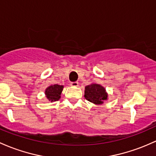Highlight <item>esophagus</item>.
<instances>
[{"label": "esophagus", "mask_w": 156, "mask_h": 156, "mask_svg": "<svg viewBox=\"0 0 156 156\" xmlns=\"http://www.w3.org/2000/svg\"><path fill=\"white\" fill-rule=\"evenodd\" d=\"M78 84H79V83H78V82H77V81L72 82V83H70V85H71L72 87H78Z\"/></svg>", "instance_id": "obj_1"}]
</instances>
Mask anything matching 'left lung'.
Masks as SVG:
<instances>
[{"instance_id": "obj_1", "label": "left lung", "mask_w": 156, "mask_h": 156, "mask_svg": "<svg viewBox=\"0 0 156 156\" xmlns=\"http://www.w3.org/2000/svg\"><path fill=\"white\" fill-rule=\"evenodd\" d=\"M107 92L104 87L98 83H92L85 87L84 97L89 101L95 104H102L107 99Z\"/></svg>"}]
</instances>
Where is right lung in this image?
<instances>
[{
    "label": "right lung",
    "instance_id": "add662e5",
    "mask_svg": "<svg viewBox=\"0 0 156 156\" xmlns=\"http://www.w3.org/2000/svg\"><path fill=\"white\" fill-rule=\"evenodd\" d=\"M63 89H64V86H62V85H51L46 89V97L49 101H57L61 98V94L62 92Z\"/></svg>",
    "mask_w": 156,
    "mask_h": 156
}]
</instances>
